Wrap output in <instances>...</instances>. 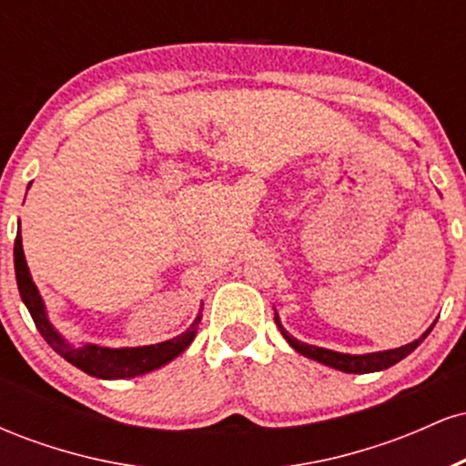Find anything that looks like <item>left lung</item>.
<instances>
[{
	"label": "left lung",
	"mask_w": 466,
	"mask_h": 466,
	"mask_svg": "<svg viewBox=\"0 0 466 466\" xmlns=\"http://www.w3.org/2000/svg\"><path fill=\"white\" fill-rule=\"evenodd\" d=\"M276 318V324L278 329H280V333L285 339L289 341V346H291L293 350L300 352V355L309 357V360L313 361H319L324 363V366L329 368H335V370H341V372H349V374H368V372H381L386 370V368L394 366V363H399L400 360H405V357L410 355L411 350H416L420 346V341L425 339L427 335L431 333V329H434V324L430 326V329L422 333L419 339H414L411 344H405V346H399V349H392V350H379V352H366V355H350V352H337V350H329V349H322V346H311V344H304V341L296 339L293 335H289L285 330V326H282L280 318H278V313L274 315Z\"/></svg>",
	"instance_id": "obj_1"
}]
</instances>
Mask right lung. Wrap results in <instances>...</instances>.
Segmentation results:
<instances>
[{
	"label": "right lung",
	"instance_id": "add662e5",
	"mask_svg": "<svg viewBox=\"0 0 466 466\" xmlns=\"http://www.w3.org/2000/svg\"><path fill=\"white\" fill-rule=\"evenodd\" d=\"M15 276H17L19 296L24 300L25 309H28L32 319H35L36 329L47 344L55 349V352L63 357V360L76 366L78 370L92 374L98 379H133L140 374L153 372L157 368L166 366L179 357L195 339L197 329L201 322V311L195 318L184 333L173 337V339L162 341V344L151 346H133V349H111V346L100 344H83L74 346L66 337L58 333L55 324L47 318V309L44 298H41L39 289H36L35 280H32L28 263H25L24 245H21V232H17V240H15Z\"/></svg>",
	"mask_w": 466,
	"mask_h": 466
}]
</instances>
